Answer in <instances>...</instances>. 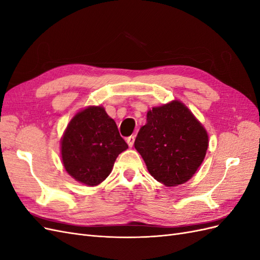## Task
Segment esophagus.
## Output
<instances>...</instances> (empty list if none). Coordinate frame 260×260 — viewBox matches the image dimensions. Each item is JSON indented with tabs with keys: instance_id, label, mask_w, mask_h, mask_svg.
<instances>
[{
	"instance_id": "esophagus-1",
	"label": "esophagus",
	"mask_w": 260,
	"mask_h": 260,
	"mask_svg": "<svg viewBox=\"0 0 260 260\" xmlns=\"http://www.w3.org/2000/svg\"><path fill=\"white\" fill-rule=\"evenodd\" d=\"M135 140H136L135 136H130V137L127 138V143H128V145H129L130 147L133 146V143H135Z\"/></svg>"
}]
</instances>
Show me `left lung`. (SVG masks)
I'll list each match as a JSON object with an SVG mask.
<instances>
[{"instance_id":"obj_1","label":"left lung","mask_w":260,"mask_h":260,"mask_svg":"<svg viewBox=\"0 0 260 260\" xmlns=\"http://www.w3.org/2000/svg\"><path fill=\"white\" fill-rule=\"evenodd\" d=\"M146 117L135 147L148 172L166 186L185 183L205 158L207 131L180 101L153 107Z\"/></svg>"}]
</instances>
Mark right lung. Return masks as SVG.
I'll use <instances>...</instances> for the list:
<instances>
[{"label":"right lung","instance_id":"1","mask_svg":"<svg viewBox=\"0 0 260 260\" xmlns=\"http://www.w3.org/2000/svg\"><path fill=\"white\" fill-rule=\"evenodd\" d=\"M128 148L104 107L89 106L77 113L60 141L61 161L76 181L95 186L109 176L116 158Z\"/></svg>","mask_w":260,"mask_h":260}]
</instances>
